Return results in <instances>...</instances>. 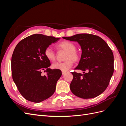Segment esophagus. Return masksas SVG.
I'll use <instances>...</instances> for the list:
<instances>
[{"mask_svg":"<svg viewBox=\"0 0 126 126\" xmlns=\"http://www.w3.org/2000/svg\"><path fill=\"white\" fill-rule=\"evenodd\" d=\"M66 73V71H62V74H63V75H64Z\"/></svg>","mask_w":126,"mask_h":126,"instance_id":"34e87169","label":"esophagus"}]
</instances>
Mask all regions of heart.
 Listing matches in <instances>:
<instances>
[{"instance_id":"b5f03b06","label":"heart","mask_w":126,"mask_h":126,"mask_svg":"<svg viewBox=\"0 0 126 126\" xmlns=\"http://www.w3.org/2000/svg\"><path fill=\"white\" fill-rule=\"evenodd\" d=\"M57 47L60 50L66 51L64 57V60H66L61 63H55L52 64V67L55 69L66 71L72 67L73 61L77 62L79 60V55L76 50L75 45L69 41L65 40L61 42L57 45ZM44 55L50 62H54L56 60V54L50 47H48L45 49Z\"/></svg>"}]
</instances>
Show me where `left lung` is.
I'll return each mask as SVG.
<instances>
[{
  "label": "left lung",
  "instance_id": "left-lung-1",
  "mask_svg": "<svg viewBox=\"0 0 126 126\" xmlns=\"http://www.w3.org/2000/svg\"><path fill=\"white\" fill-rule=\"evenodd\" d=\"M63 38L78 42L82 50L80 60L75 69L83 71V74L71 72V92L83 99L98 96L107 88L113 73L111 49L101 38L91 34L80 33Z\"/></svg>",
  "mask_w": 126,
  "mask_h": 126
}]
</instances>
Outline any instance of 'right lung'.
<instances>
[{
  "label": "right lung",
  "mask_w": 126,
  "mask_h": 126,
  "mask_svg": "<svg viewBox=\"0 0 126 126\" xmlns=\"http://www.w3.org/2000/svg\"><path fill=\"white\" fill-rule=\"evenodd\" d=\"M59 38L34 34L21 40L11 57L13 79L20 94L28 101L40 102L51 97L57 81L62 75L58 69H51L50 61L44 55L45 49ZM47 72L43 76L42 71Z\"/></svg>",
  "instance_id": "1"
}]
</instances>
